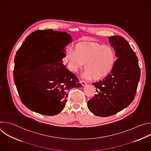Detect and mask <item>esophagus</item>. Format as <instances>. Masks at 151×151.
<instances>
[{
  "instance_id": "1",
  "label": "esophagus",
  "mask_w": 151,
  "mask_h": 151,
  "mask_svg": "<svg viewBox=\"0 0 151 151\" xmlns=\"http://www.w3.org/2000/svg\"><path fill=\"white\" fill-rule=\"evenodd\" d=\"M80 82H81V83L82 84V85L83 86H83H85V85H87V82H86L85 81H80Z\"/></svg>"
}]
</instances>
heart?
Returning <instances> with one entry per match:
<instances>
[{
	"mask_svg": "<svg viewBox=\"0 0 151 151\" xmlns=\"http://www.w3.org/2000/svg\"><path fill=\"white\" fill-rule=\"evenodd\" d=\"M65 60L71 72H78L85 63L83 77L99 80L112 71L116 56L111 46L96 43H79L75 45L74 51L69 50L68 51Z\"/></svg>",
	"mask_w": 151,
	"mask_h": 151,
	"instance_id": "1",
	"label": "heart"
}]
</instances>
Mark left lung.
<instances>
[{
	"label": "left lung",
	"instance_id": "left-lung-1",
	"mask_svg": "<svg viewBox=\"0 0 151 151\" xmlns=\"http://www.w3.org/2000/svg\"><path fill=\"white\" fill-rule=\"evenodd\" d=\"M108 39L118 59L108 75L93 83L96 94L87 103L90 112L101 117L113 115L133 101L140 77L137 57L128 42L120 36Z\"/></svg>",
	"mask_w": 151,
	"mask_h": 151
}]
</instances>
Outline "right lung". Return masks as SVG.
Segmentation results:
<instances>
[{"mask_svg":"<svg viewBox=\"0 0 151 151\" xmlns=\"http://www.w3.org/2000/svg\"><path fill=\"white\" fill-rule=\"evenodd\" d=\"M72 41L65 32L36 30L17 51L21 64L14 67V82L28 109L42 115H57L65 106L68 91L82 87L63 62L64 48Z\"/></svg>","mask_w":151,"mask_h":151,"instance_id":"right-lung-1","label":"right lung"}]
</instances>
